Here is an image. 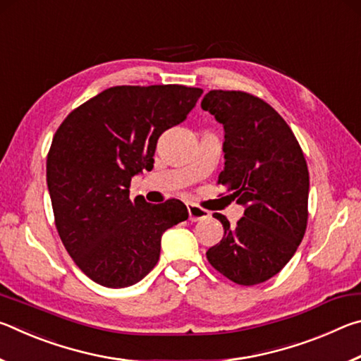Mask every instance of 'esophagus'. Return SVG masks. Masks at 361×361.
Listing matches in <instances>:
<instances>
[{"label":"esophagus","mask_w":361,"mask_h":361,"mask_svg":"<svg viewBox=\"0 0 361 361\" xmlns=\"http://www.w3.org/2000/svg\"><path fill=\"white\" fill-rule=\"evenodd\" d=\"M188 215H189V221H202V219L210 216V212H207L202 207L195 205V204H188Z\"/></svg>","instance_id":"esophagus-1"}]
</instances>
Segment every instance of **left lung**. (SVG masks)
I'll return each instance as SVG.
<instances>
[{
  "label": "left lung",
  "instance_id": "obj_1",
  "mask_svg": "<svg viewBox=\"0 0 361 361\" xmlns=\"http://www.w3.org/2000/svg\"><path fill=\"white\" fill-rule=\"evenodd\" d=\"M200 106L224 127V170L218 185L245 213L224 228L207 259L237 285H258L279 274L307 228L309 170L295 133L269 103L242 90H210Z\"/></svg>",
  "mask_w": 361,
  "mask_h": 361
}]
</instances>
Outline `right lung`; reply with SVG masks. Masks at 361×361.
<instances>
[{
  "label": "right lung",
  "mask_w": 361,
  "mask_h": 361,
  "mask_svg": "<svg viewBox=\"0 0 361 361\" xmlns=\"http://www.w3.org/2000/svg\"><path fill=\"white\" fill-rule=\"evenodd\" d=\"M204 90L180 84L114 85L66 116L47 152L54 221L66 252L95 283L124 288L157 264L161 237L188 219L176 199H130L151 170L159 137L186 119Z\"/></svg>",
  "instance_id": "add662e5"
}]
</instances>
